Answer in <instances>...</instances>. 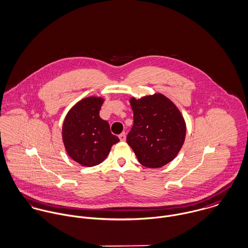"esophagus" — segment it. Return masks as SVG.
<instances>
[{"mask_svg": "<svg viewBox=\"0 0 248 248\" xmlns=\"http://www.w3.org/2000/svg\"><path fill=\"white\" fill-rule=\"evenodd\" d=\"M119 140H120L121 141H125V140H126V134H125V133L120 134V135H119Z\"/></svg>", "mask_w": 248, "mask_h": 248, "instance_id": "1", "label": "esophagus"}]
</instances>
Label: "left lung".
<instances>
[{
	"label": "left lung",
	"mask_w": 248,
	"mask_h": 248,
	"mask_svg": "<svg viewBox=\"0 0 248 248\" xmlns=\"http://www.w3.org/2000/svg\"><path fill=\"white\" fill-rule=\"evenodd\" d=\"M134 125L127 143L139 162L148 168L167 165L180 152L186 139V122L176 105L162 93L130 98Z\"/></svg>",
	"instance_id": "left-lung-1"
}]
</instances>
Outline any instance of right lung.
<instances>
[{"label": "right lung", "instance_id": "right-lung-1", "mask_svg": "<svg viewBox=\"0 0 248 248\" xmlns=\"http://www.w3.org/2000/svg\"><path fill=\"white\" fill-rule=\"evenodd\" d=\"M103 97L90 96L76 103L62 124V141L68 156L83 166L101 164L119 139L110 133L108 121L99 111Z\"/></svg>", "mask_w": 248, "mask_h": 248}]
</instances>
